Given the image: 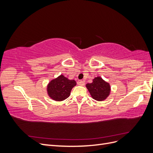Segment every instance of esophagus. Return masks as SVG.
Listing matches in <instances>:
<instances>
[{
    "mask_svg": "<svg viewBox=\"0 0 153 153\" xmlns=\"http://www.w3.org/2000/svg\"><path fill=\"white\" fill-rule=\"evenodd\" d=\"M78 84L79 85H81V86H84L85 85V82L84 81L80 80L78 82Z\"/></svg>",
    "mask_w": 153,
    "mask_h": 153,
    "instance_id": "1",
    "label": "esophagus"
}]
</instances>
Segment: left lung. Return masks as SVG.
I'll list each match as a JSON object with an SVG mask.
<instances>
[{
    "label": "left lung",
    "instance_id": "1",
    "mask_svg": "<svg viewBox=\"0 0 153 153\" xmlns=\"http://www.w3.org/2000/svg\"><path fill=\"white\" fill-rule=\"evenodd\" d=\"M86 87L92 98L97 101H103L108 96L110 87L108 83L100 77H96L91 84H87Z\"/></svg>",
    "mask_w": 153,
    "mask_h": 153
}]
</instances>
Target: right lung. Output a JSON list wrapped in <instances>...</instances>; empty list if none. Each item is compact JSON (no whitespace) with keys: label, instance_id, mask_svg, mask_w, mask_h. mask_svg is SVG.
Returning <instances> with one entry per match:
<instances>
[{"label":"right lung","instance_id":"add662e5","mask_svg":"<svg viewBox=\"0 0 153 153\" xmlns=\"http://www.w3.org/2000/svg\"><path fill=\"white\" fill-rule=\"evenodd\" d=\"M76 84L74 80H69L63 75L51 81L47 87L49 96L55 101H63L70 95L72 88Z\"/></svg>","mask_w":153,"mask_h":153}]
</instances>
